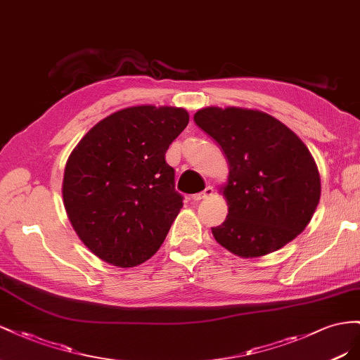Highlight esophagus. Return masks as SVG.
<instances>
[{
    "mask_svg": "<svg viewBox=\"0 0 360 360\" xmlns=\"http://www.w3.org/2000/svg\"><path fill=\"white\" fill-rule=\"evenodd\" d=\"M212 193H214V188H212V187H207L202 193L193 194L191 199H193L194 202H200V200H203V199H208L210 196H212Z\"/></svg>",
    "mask_w": 360,
    "mask_h": 360,
    "instance_id": "obj_1",
    "label": "esophagus"
}]
</instances>
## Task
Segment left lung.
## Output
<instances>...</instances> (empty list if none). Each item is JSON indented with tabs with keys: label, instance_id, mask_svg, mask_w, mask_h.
Wrapping results in <instances>:
<instances>
[{
	"label": "left lung",
	"instance_id": "obj_1",
	"mask_svg": "<svg viewBox=\"0 0 360 360\" xmlns=\"http://www.w3.org/2000/svg\"><path fill=\"white\" fill-rule=\"evenodd\" d=\"M194 122L229 162L220 188L229 210L212 228L215 241L240 258H259L302 233L321 196L320 173L304 143L259 110L207 107Z\"/></svg>",
	"mask_w": 360,
	"mask_h": 360
}]
</instances>
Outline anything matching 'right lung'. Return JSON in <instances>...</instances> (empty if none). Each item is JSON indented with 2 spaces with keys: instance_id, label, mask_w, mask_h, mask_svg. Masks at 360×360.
<instances>
[{
  "instance_id": "add662e5",
  "label": "right lung",
  "mask_w": 360,
  "mask_h": 360,
  "mask_svg": "<svg viewBox=\"0 0 360 360\" xmlns=\"http://www.w3.org/2000/svg\"><path fill=\"white\" fill-rule=\"evenodd\" d=\"M188 120L178 107L123 108L98 122L70 152L65 210L79 240L102 261L129 269L166 240L182 208L166 152Z\"/></svg>"
}]
</instances>
